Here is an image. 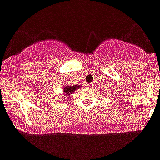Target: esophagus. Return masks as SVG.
<instances>
[{"instance_id": "34e87169", "label": "esophagus", "mask_w": 160, "mask_h": 160, "mask_svg": "<svg viewBox=\"0 0 160 160\" xmlns=\"http://www.w3.org/2000/svg\"><path fill=\"white\" fill-rule=\"evenodd\" d=\"M86 86H88V88H92V84H87Z\"/></svg>"}]
</instances>
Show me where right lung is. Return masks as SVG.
Masks as SVG:
<instances>
[{
	"label": "right lung",
	"instance_id": "add662e5",
	"mask_svg": "<svg viewBox=\"0 0 160 160\" xmlns=\"http://www.w3.org/2000/svg\"><path fill=\"white\" fill-rule=\"evenodd\" d=\"M80 88V85H72V86H67L63 88V92H65V94L69 95L70 93L73 92L76 90V88Z\"/></svg>",
	"mask_w": 160,
	"mask_h": 160
}]
</instances>
